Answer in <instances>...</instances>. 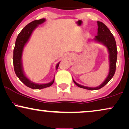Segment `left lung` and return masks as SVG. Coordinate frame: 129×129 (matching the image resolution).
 <instances>
[{"mask_svg": "<svg viewBox=\"0 0 129 129\" xmlns=\"http://www.w3.org/2000/svg\"><path fill=\"white\" fill-rule=\"evenodd\" d=\"M97 23L98 25V35L96 36L94 40L98 42H99V43H102L103 45L106 46L107 49H108V52L110 53V55H109V58H110V72H109L108 76L107 77V79H105V80L100 86L96 87H89L81 86L80 84L77 83L76 81L73 80L74 83L78 87L91 90H98V89H101V88L103 87L113 77L115 72V69H116V63L117 58V49L116 42H115V40L114 39V37L113 36V35L111 33V32L110 31V30H109L108 27L103 22H100V21H98Z\"/></svg>", "mask_w": 129, "mask_h": 129, "instance_id": "obj_1", "label": "left lung"}]
</instances>
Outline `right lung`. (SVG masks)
Masks as SVG:
<instances>
[{"instance_id": "1", "label": "right lung", "mask_w": 129, "mask_h": 129, "mask_svg": "<svg viewBox=\"0 0 129 129\" xmlns=\"http://www.w3.org/2000/svg\"><path fill=\"white\" fill-rule=\"evenodd\" d=\"M45 21V18H42L39 20H35L30 23L27 24L24 28L21 30L18 35L17 40L15 42V48L14 49V56H13V63H14V71L16 75L19 79L27 87L33 89H41L43 88L49 87L54 82V79L51 82L46 84H36L31 82L24 75L22 70L21 57H22V50L24 46L28 42L29 38L31 36L32 32L36 28L39 24H41ZM59 62L56 65V70L58 69L59 67Z\"/></svg>"}]
</instances>
